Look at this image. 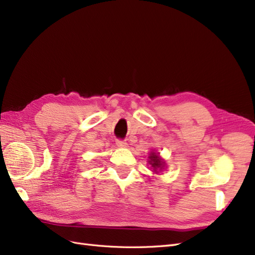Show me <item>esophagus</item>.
Here are the masks:
<instances>
[{"instance_id":"obj_1","label":"esophagus","mask_w":255,"mask_h":255,"mask_svg":"<svg viewBox=\"0 0 255 255\" xmlns=\"http://www.w3.org/2000/svg\"><path fill=\"white\" fill-rule=\"evenodd\" d=\"M117 145L118 146H120V148H125V146H127V142L125 141V140H122V139H119V140H117Z\"/></svg>"}]
</instances>
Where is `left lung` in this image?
I'll return each mask as SVG.
<instances>
[{
    "mask_svg": "<svg viewBox=\"0 0 255 255\" xmlns=\"http://www.w3.org/2000/svg\"><path fill=\"white\" fill-rule=\"evenodd\" d=\"M149 158H150L149 163H150V165L153 167L154 170L156 171L157 169H161V168H163L164 161L161 160V159L158 157V154H156L155 152H152V153L150 154Z\"/></svg>",
    "mask_w": 255,
    "mask_h": 255,
    "instance_id": "1",
    "label": "left lung"
}]
</instances>
